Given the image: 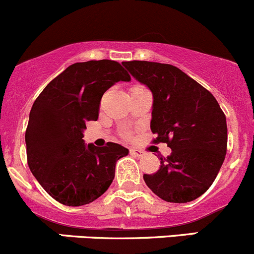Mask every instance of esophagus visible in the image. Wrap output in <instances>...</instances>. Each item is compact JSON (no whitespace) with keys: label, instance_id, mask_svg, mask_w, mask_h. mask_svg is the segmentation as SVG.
Instances as JSON below:
<instances>
[{"label":"esophagus","instance_id":"esophagus-1","mask_svg":"<svg viewBox=\"0 0 254 254\" xmlns=\"http://www.w3.org/2000/svg\"><path fill=\"white\" fill-rule=\"evenodd\" d=\"M129 153L132 154V155H134V156H139V158L143 155V151L142 150H138V149H130Z\"/></svg>","mask_w":254,"mask_h":254}]
</instances>
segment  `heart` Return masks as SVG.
Masks as SVG:
<instances>
[{
    "instance_id": "obj_1",
    "label": "heart",
    "mask_w": 254,
    "mask_h": 254,
    "mask_svg": "<svg viewBox=\"0 0 254 254\" xmlns=\"http://www.w3.org/2000/svg\"><path fill=\"white\" fill-rule=\"evenodd\" d=\"M139 87H142V85H134L133 88H139ZM125 137H128V133H125Z\"/></svg>"
}]
</instances>
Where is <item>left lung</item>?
I'll list each match as a JSON object with an SVG mask.
<instances>
[{
  "label": "left lung",
  "mask_w": 254,
  "mask_h": 254,
  "mask_svg": "<svg viewBox=\"0 0 254 254\" xmlns=\"http://www.w3.org/2000/svg\"><path fill=\"white\" fill-rule=\"evenodd\" d=\"M154 96L153 143L171 148L160 167L144 174L146 186L161 199L187 203L203 194L219 174L227 148L226 117L213 94L177 67L148 61L122 62Z\"/></svg>",
  "instance_id": "8db88e82"
}]
</instances>
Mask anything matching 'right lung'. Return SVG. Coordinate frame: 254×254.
<instances>
[{
    "label": "right lung",
    "instance_id": "add662e5",
    "mask_svg": "<svg viewBox=\"0 0 254 254\" xmlns=\"http://www.w3.org/2000/svg\"><path fill=\"white\" fill-rule=\"evenodd\" d=\"M130 75L116 61L77 62L51 80L34 101L25 130L27 161L41 187L61 204L98 199L115 177L128 149L116 143L84 144L83 130L96 121L104 93Z\"/></svg>",
    "mask_w": 254,
    "mask_h": 254
}]
</instances>
